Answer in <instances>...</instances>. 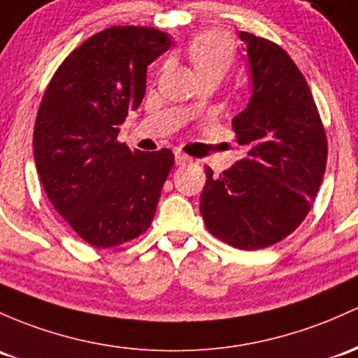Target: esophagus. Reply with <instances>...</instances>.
<instances>
[{"instance_id":"34e87169","label":"esophagus","mask_w":358,"mask_h":358,"mask_svg":"<svg viewBox=\"0 0 358 358\" xmlns=\"http://www.w3.org/2000/svg\"><path fill=\"white\" fill-rule=\"evenodd\" d=\"M189 157H187V155H184V153L182 152H176V164H178V165H184V164H187V162H189Z\"/></svg>"}]
</instances>
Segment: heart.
<instances>
[{
  "mask_svg": "<svg viewBox=\"0 0 358 358\" xmlns=\"http://www.w3.org/2000/svg\"><path fill=\"white\" fill-rule=\"evenodd\" d=\"M191 63L198 76H224L236 57V42L224 32L206 30L198 34L187 48Z\"/></svg>",
  "mask_w": 358,
  "mask_h": 358,
  "instance_id": "heart-1",
  "label": "heart"
}]
</instances>
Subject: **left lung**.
Returning a JSON list of instances; mask_svg holds the SVG:
<instances>
[{"label":"left lung","mask_w":358,"mask_h":358,"mask_svg":"<svg viewBox=\"0 0 358 358\" xmlns=\"http://www.w3.org/2000/svg\"><path fill=\"white\" fill-rule=\"evenodd\" d=\"M252 95L232 121L244 157L220 176L205 167L199 211L227 244L255 251L290 236L310 211L328 140L306 78L275 42L239 32Z\"/></svg>","instance_id":"1"}]
</instances>
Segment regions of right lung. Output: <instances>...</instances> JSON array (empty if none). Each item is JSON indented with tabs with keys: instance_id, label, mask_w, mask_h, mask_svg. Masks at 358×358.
<instances>
[{
	"instance_id": "add662e5",
	"label": "right lung",
	"mask_w": 358,
	"mask_h": 358,
	"mask_svg": "<svg viewBox=\"0 0 358 358\" xmlns=\"http://www.w3.org/2000/svg\"><path fill=\"white\" fill-rule=\"evenodd\" d=\"M172 45L152 27H110L57 68L34 126V159L49 201L94 248L148 229L172 165L171 150L131 152L119 126L140 107L147 66Z\"/></svg>"
}]
</instances>
